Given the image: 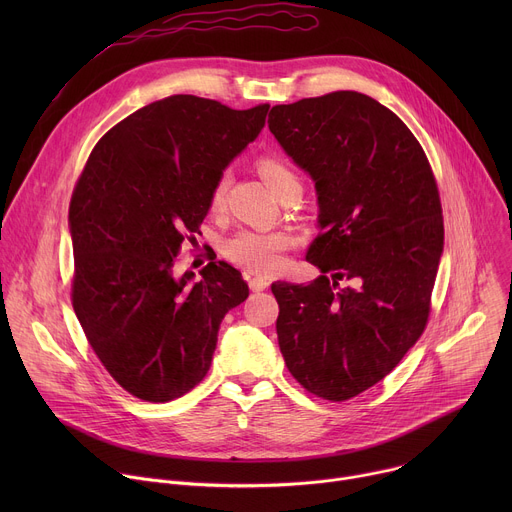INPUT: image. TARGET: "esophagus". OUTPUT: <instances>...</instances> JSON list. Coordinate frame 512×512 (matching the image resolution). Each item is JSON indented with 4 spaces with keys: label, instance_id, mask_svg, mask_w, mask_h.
<instances>
[{
    "label": "esophagus",
    "instance_id": "esophagus-1",
    "mask_svg": "<svg viewBox=\"0 0 512 512\" xmlns=\"http://www.w3.org/2000/svg\"><path fill=\"white\" fill-rule=\"evenodd\" d=\"M267 279H263V277H251L249 279V287H251V291H263V289H267Z\"/></svg>",
    "mask_w": 512,
    "mask_h": 512
}]
</instances>
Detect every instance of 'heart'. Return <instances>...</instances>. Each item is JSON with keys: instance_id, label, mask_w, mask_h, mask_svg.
<instances>
[{"instance_id": "obj_1", "label": "heart", "mask_w": 512, "mask_h": 512, "mask_svg": "<svg viewBox=\"0 0 512 512\" xmlns=\"http://www.w3.org/2000/svg\"><path fill=\"white\" fill-rule=\"evenodd\" d=\"M259 172L275 196H279L289 186H302L298 176L294 174V170L277 158H263L259 162ZM225 192H227V176H221L214 184L212 194H210L212 210L221 208V204L225 200ZM291 243L294 241H291V237L285 233L241 231L225 243L223 251L231 263H235L251 273L269 275V273H275L281 269L283 253L291 247Z\"/></svg>"}]
</instances>
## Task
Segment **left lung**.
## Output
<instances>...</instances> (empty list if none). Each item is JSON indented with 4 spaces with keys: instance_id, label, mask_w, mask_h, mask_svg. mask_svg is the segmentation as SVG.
Instances as JSON below:
<instances>
[{
    "instance_id": "left-lung-1",
    "label": "left lung",
    "mask_w": 512,
    "mask_h": 512,
    "mask_svg": "<svg viewBox=\"0 0 512 512\" xmlns=\"http://www.w3.org/2000/svg\"><path fill=\"white\" fill-rule=\"evenodd\" d=\"M267 123L314 180L320 229L306 259L322 275L271 285L279 350L304 389L346 401L385 379L425 328L444 253L440 194L415 135L369 95L277 105Z\"/></svg>"
}]
</instances>
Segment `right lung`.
I'll list each match as a JSON object with an SVG mask.
<instances>
[{"instance_id":"right-lung-1","label":"right lung","mask_w":512,"mask_h":512,"mask_svg":"<svg viewBox=\"0 0 512 512\" xmlns=\"http://www.w3.org/2000/svg\"><path fill=\"white\" fill-rule=\"evenodd\" d=\"M267 111L194 95L154 101L99 139L72 192V308L109 375L143 401L194 389L225 314L249 296L227 261H210L198 281L192 271L176 275L174 263Z\"/></svg>"}]
</instances>
